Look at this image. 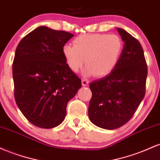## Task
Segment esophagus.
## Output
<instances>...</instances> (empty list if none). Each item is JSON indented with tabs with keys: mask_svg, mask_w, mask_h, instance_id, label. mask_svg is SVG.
Instances as JSON below:
<instances>
[{
	"mask_svg": "<svg viewBox=\"0 0 160 160\" xmlns=\"http://www.w3.org/2000/svg\"><path fill=\"white\" fill-rule=\"evenodd\" d=\"M81 82H82V85L83 86H87L88 84H89V80H86V79H82Z\"/></svg>",
	"mask_w": 160,
	"mask_h": 160,
	"instance_id": "1",
	"label": "esophagus"
}]
</instances>
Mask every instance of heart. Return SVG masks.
I'll return each instance as SVG.
<instances>
[{"label":"heart","mask_w":160,"mask_h":160,"mask_svg":"<svg viewBox=\"0 0 160 160\" xmlns=\"http://www.w3.org/2000/svg\"><path fill=\"white\" fill-rule=\"evenodd\" d=\"M123 41L117 34H86L77 37L74 46L65 44L62 54L68 67L74 72L85 63L84 75L102 78L113 71L120 59Z\"/></svg>","instance_id":"1"}]
</instances>
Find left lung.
<instances>
[{
	"mask_svg": "<svg viewBox=\"0 0 160 160\" xmlns=\"http://www.w3.org/2000/svg\"><path fill=\"white\" fill-rule=\"evenodd\" d=\"M117 29L124 42L120 61L109 74L89 84V120L108 130L121 127L132 118L144 97L148 75L141 43L126 31Z\"/></svg>",
	"mask_w": 160,
	"mask_h": 160,
	"instance_id": "obj_1",
	"label": "left lung"
}]
</instances>
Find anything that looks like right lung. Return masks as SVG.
<instances>
[{
  "instance_id": "right-lung-1",
  "label": "right lung",
  "mask_w": 160,
  "mask_h": 160,
  "mask_svg": "<svg viewBox=\"0 0 160 160\" xmlns=\"http://www.w3.org/2000/svg\"><path fill=\"white\" fill-rule=\"evenodd\" d=\"M74 34L40 26L22 39L12 64L14 96L31 123L51 128L63 122L81 80L68 67L62 47Z\"/></svg>"
}]
</instances>
